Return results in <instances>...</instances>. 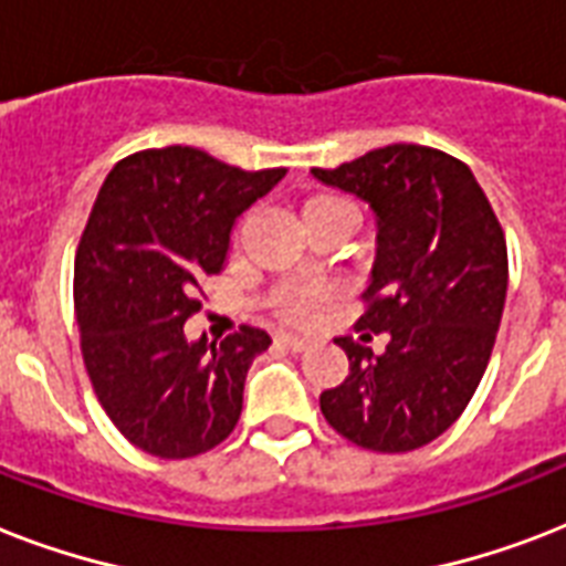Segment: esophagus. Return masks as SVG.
<instances>
[{"label": "esophagus", "mask_w": 566, "mask_h": 566, "mask_svg": "<svg viewBox=\"0 0 566 566\" xmlns=\"http://www.w3.org/2000/svg\"><path fill=\"white\" fill-rule=\"evenodd\" d=\"M275 344L284 346V349H291V353H305L308 349V337H302V335H279L275 337Z\"/></svg>", "instance_id": "1"}]
</instances>
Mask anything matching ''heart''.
Instances as JSON below:
<instances>
[{"instance_id":"heart-1","label":"heart","mask_w":566,"mask_h":566,"mask_svg":"<svg viewBox=\"0 0 566 566\" xmlns=\"http://www.w3.org/2000/svg\"><path fill=\"white\" fill-rule=\"evenodd\" d=\"M328 211H349V205L337 196H311L305 208H302V217H314V213H328ZM317 293L314 291H284L279 300H275V311L287 319H305L317 305Z\"/></svg>"}]
</instances>
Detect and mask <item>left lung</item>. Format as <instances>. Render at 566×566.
<instances>
[{
	"mask_svg": "<svg viewBox=\"0 0 566 566\" xmlns=\"http://www.w3.org/2000/svg\"><path fill=\"white\" fill-rule=\"evenodd\" d=\"M314 179L376 213V261L364 291L381 356L337 337L349 376L319 396L328 426L373 452H411L440 438L473 399L491 361L509 291V249L464 161L417 144L373 149Z\"/></svg>",
	"mask_w": 566,
	"mask_h": 566,
	"instance_id": "left-lung-1",
	"label": "left lung"
}]
</instances>
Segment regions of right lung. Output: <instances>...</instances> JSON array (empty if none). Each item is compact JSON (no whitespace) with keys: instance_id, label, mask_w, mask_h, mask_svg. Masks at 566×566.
Listing matches in <instances>:
<instances>
[{"instance_id":"1","label":"right lung","mask_w":566,"mask_h":566,"mask_svg":"<svg viewBox=\"0 0 566 566\" xmlns=\"http://www.w3.org/2000/svg\"><path fill=\"white\" fill-rule=\"evenodd\" d=\"M193 146L144 149L108 172L75 252V319L93 390L119 434L158 458H193L229 438L264 328L190 344L205 275L229 255L234 220L284 179Z\"/></svg>"}]
</instances>
